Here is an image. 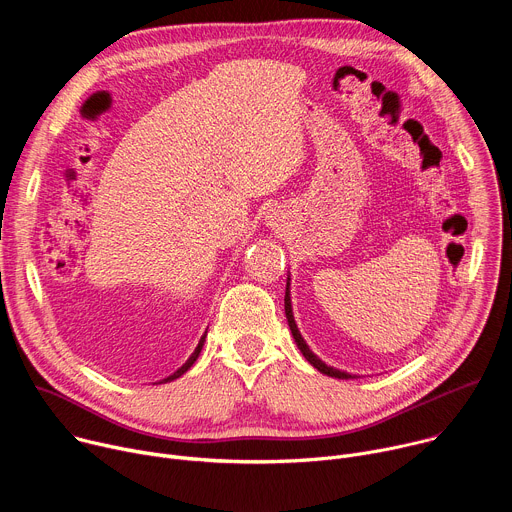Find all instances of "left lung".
<instances>
[{
  "label": "left lung",
  "instance_id": "8db88e82",
  "mask_svg": "<svg viewBox=\"0 0 512 512\" xmlns=\"http://www.w3.org/2000/svg\"><path fill=\"white\" fill-rule=\"evenodd\" d=\"M285 316H287V324H289V330H291V336H294L298 348L302 350V354L306 356V360L312 364L314 369H318L322 375H328V377H334V379H354V375H348L344 371H338L334 367H328V364L324 360H320L312 350L310 346L306 344V340L302 338L300 330H298V324L294 320V310H291V298H289V277H287V285H285Z\"/></svg>",
  "mask_w": 512,
  "mask_h": 512
}]
</instances>
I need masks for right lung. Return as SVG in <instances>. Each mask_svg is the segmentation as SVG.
Segmentation results:
<instances>
[{"mask_svg": "<svg viewBox=\"0 0 512 512\" xmlns=\"http://www.w3.org/2000/svg\"><path fill=\"white\" fill-rule=\"evenodd\" d=\"M204 338H206V334H204V336L198 340V346L194 348V352L190 354V358H188V360L182 364V367H180V369H178L174 375L166 377V379H164V381H160V383H168V381H174V379L182 377V375H184V373H186V371L192 367V364H194V362H196V358H198V354H200V350H202V346H204Z\"/></svg>", "mask_w": 512, "mask_h": 512, "instance_id": "obj_1", "label": "right lung"}]
</instances>
